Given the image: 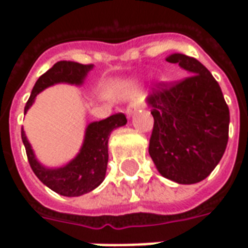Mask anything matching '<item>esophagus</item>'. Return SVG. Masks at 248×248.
Here are the masks:
<instances>
[{
  "instance_id": "esophagus-1",
  "label": "esophagus",
  "mask_w": 248,
  "mask_h": 248,
  "mask_svg": "<svg viewBox=\"0 0 248 248\" xmlns=\"http://www.w3.org/2000/svg\"><path fill=\"white\" fill-rule=\"evenodd\" d=\"M140 108V105L138 102H131L129 106L126 108V114L130 117V115H133V114H134Z\"/></svg>"
}]
</instances>
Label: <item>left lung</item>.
I'll return each instance as SVG.
<instances>
[{"mask_svg": "<svg viewBox=\"0 0 248 248\" xmlns=\"http://www.w3.org/2000/svg\"><path fill=\"white\" fill-rule=\"evenodd\" d=\"M166 61L190 76L174 83L161 82L147 97L154 117L149 154L161 175L192 185L207 178L223 156L229 106L219 83L198 60L174 53Z\"/></svg>", "mask_w": 248, "mask_h": 248, "instance_id": "left-lung-1", "label": "left lung"}]
</instances>
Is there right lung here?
Instances as JSON below:
<instances>
[{"label": "right lung", "mask_w": 248, "mask_h": 248, "mask_svg": "<svg viewBox=\"0 0 248 248\" xmlns=\"http://www.w3.org/2000/svg\"><path fill=\"white\" fill-rule=\"evenodd\" d=\"M93 67V65H82L71 61H60L54 63L51 69L42 74L35 82L25 106V113L33 105L37 94L45 90L46 87L53 86L56 83H70L77 86L82 85L87 73ZM126 124L127 119L122 113L110 115L108 118L98 122H92L86 127L85 140L79 153L67 165L58 169H47L42 166L35 158L34 151L25 135L24 129L21 130V137L26 149L30 167L41 182L60 195L79 197L93 191L103 182L108 161V137L114 129Z\"/></svg>", "instance_id": "add662e5"}]
</instances>
